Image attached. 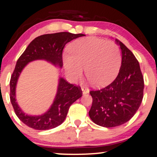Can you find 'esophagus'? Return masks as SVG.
<instances>
[{
  "label": "esophagus",
  "mask_w": 157,
  "mask_h": 157,
  "mask_svg": "<svg viewBox=\"0 0 157 157\" xmlns=\"http://www.w3.org/2000/svg\"><path fill=\"white\" fill-rule=\"evenodd\" d=\"M81 90H82V91H83V94H84V95L85 94L89 93V89L86 87H82Z\"/></svg>",
  "instance_id": "esophagus-1"
}]
</instances>
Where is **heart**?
<instances>
[{"label":"heart","instance_id":"1","mask_svg":"<svg viewBox=\"0 0 157 157\" xmlns=\"http://www.w3.org/2000/svg\"><path fill=\"white\" fill-rule=\"evenodd\" d=\"M70 55H64L65 71L72 81H78L86 76L96 87L109 84L119 74L121 55L115 43L96 37L79 38L68 46Z\"/></svg>","mask_w":157,"mask_h":157}]
</instances>
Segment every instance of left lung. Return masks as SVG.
Here are the masks:
<instances>
[{
  "label": "left lung",
  "mask_w": 157,
  "mask_h": 157,
  "mask_svg": "<svg viewBox=\"0 0 157 157\" xmlns=\"http://www.w3.org/2000/svg\"><path fill=\"white\" fill-rule=\"evenodd\" d=\"M115 41L122 54L119 74L108 86L90 91L93 102L89 117L96 124L107 128L121 126L134 117L142 101L144 87L136 57L121 41Z\"/></svg>",
  "instance_id": "1"
}]
</instances>
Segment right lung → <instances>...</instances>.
I'll list each match as a JSON object with an SVG mask.
<instances>
[{
    "label": "right lung",
    "instance_id": "obj_1",
    "mask_svg": "<svg viewBox=\"0 0 157 157\" xmlns=\"http://www.w3.org/2000/svg\"><path fill=\"white\" fill-rule=\"evenodd\" d=\"M85 36L68 32L45 34L32 40L17 61L10 81V98L18 119L29 127L36 130H48L61 125L65 120L71 105L82 96L81 88L68 83L59 77L57 92L53 104L47 111L40 115L24 113L16 101V86L18 78L30 62L44 60L56 67L63 66L62 52L65 45L71 40Z\"/></svg>",
    "mask_w": 157,
    "mask_h": 157
}]
</instances>
